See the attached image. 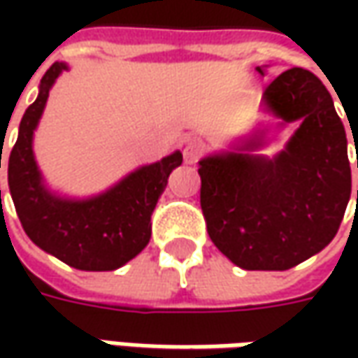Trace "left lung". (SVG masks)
Instances as JSON below:
<instances>
[{"mask_svg":"<svg viewBox=\"0 0 358 358\" xmlns=\"http://www.w3.org/2000/svg\"><path fill=\"white\" fill-rule=\"evenodd\" d=\"M63 69H67L63 63L49 67L37 99L23 113L7 165L9 193L21 227L39 249L81 271H113L147 247L151 239V213L167 185L169 173L181 165L183 157L175 151L143 165L91 199H63L49 193L37 169L31 143L49 90Z\"/></svg>","mask_w":358,"mask_h":358,"instance_id":"8db88e82","label":"left lung"}]
</instances>
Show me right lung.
Returning <instances> with one entry per match:
<instances>
[{
    "mask_svg": "<svg viewBox=\"0 0 358 358\" xmlns=\"http://www.w3.org/2000/svg\"><path fill=\"white\" fill-rule=\"evenodd\" d=\"M285 121L303 119L273 161L243 153L201 161V209L213 243L247 271H285L327 247L351 197L347 135L329 91L305 69L265 90ZM358 167V165H357Z\"/></svg>",
    "mask_w": 358,
    "mask_h": 358,
    "instance_id": "1",
    "label": "right lung"
}]
</instances>
